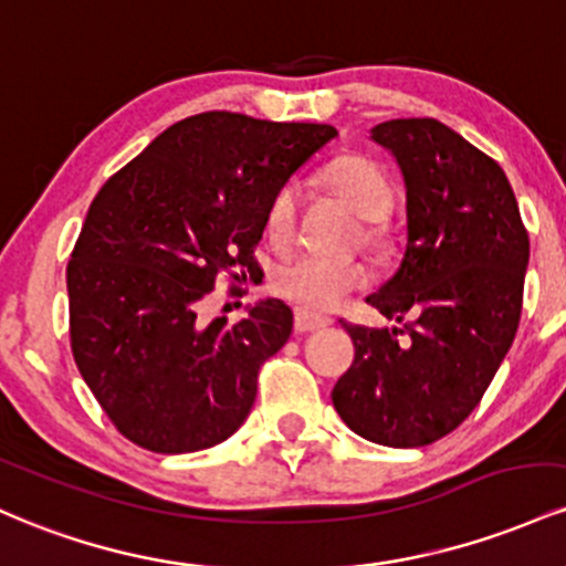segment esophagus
Segmentation results:
<instances>
[{
	"label": "esophagus",
	"instance_id": "obj_1",
	"mask_svg": "<svg viewBox=\"0 0 566 566\" xmlns=\"http://www.w3.org/2000/svg\"><path fill=\"white\" fill-rule=\"evenodd\" d=\"M328 317H321V315H310V313H296L294 317V328L296 334H310V332H317V328H326L328 326Z\"/></svg>",
	"mask_w": 566,
	"mask_h": 566
}]
</instances>
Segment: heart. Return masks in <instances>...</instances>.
<instances>
[{"instance_id":"b5f03b06","label":"heart","mask_w":566,"mask_h":566,"mask_svg":"<svg viewBox=\"0 0 566 566\" xmlns=\"http://www.w3.org/2000/svg\"><path fill=\"white\" fill-rule=\"evenodd\" d=\"M323 184L353 208L360 219L371 221L368 243L382 245V227L396 206V192L382 170L360 155L336 157L323 170ZM302 195L296 184H285L266 208L264 234L272 249L283 251L296 240L300 227ZM371 283V275L364 264H336L317 256H300L281 264L272 275V291L302 313H332L355 291H364Z\"/></svg>"}]
</instances>
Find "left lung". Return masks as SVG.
Segmentation results:
<instances>
[{
    "mask_svg": "<svg viewBox=\"0 0 566 566\" xmlns=\"http://www.w3.org/2000/svg\"><path fill=\"white\" fill-rule=\"evenodd\" d=\"M371 138L401 168L406 251L366 302L403 328L345 323L355 360L332 401L366 441L415 449L465 422L511 350L530 234L503 168L460 133L411 117Z\"/></svg>",
    "mask_w": 566,
    "mask_h": 566,
    "instance_id": "obj_1",
    "label": "left lung"
}]
</instances>
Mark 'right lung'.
I'll return each instance as SVG.
<instances>
[{"label":"right lung","instance_id":"1","mask_svg":"<svg viewBox=\"0 0 566 566\" xmlns=\"http://www.w3.org/2000/svg\"><path fill=\"white\" fill-rule=\"evenodd\" d=\"M332 125L202 112L163 130L101 187L66 266L72 353L95 401L128 441L187 454L249 417L259 368L289 342L281 300L202 326L216 277L262 275L266 208Z\"/></svg>","mask_w":566,"mask_h":566}]
</instances>
